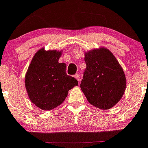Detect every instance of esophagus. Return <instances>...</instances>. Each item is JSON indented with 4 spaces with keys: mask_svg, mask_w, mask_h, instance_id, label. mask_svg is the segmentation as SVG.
<instances>
[{
    "mask_svg": "<svg viewBox=\"0 0 148 148\" xmlns=\"http://www.w3.org/2000/svg\"><path fill=\"white\" fill-rule=\"evenodd\" d=\"M74 77L76 78L78 82H80V75H79V74H77L76 75H75V76H74Z\"/></svg>",
    "mask_w": 148,
    "mask_h": 148,
    "instance_id": "esophagus-1",
    "label": "esophagus"
}]
</instances>
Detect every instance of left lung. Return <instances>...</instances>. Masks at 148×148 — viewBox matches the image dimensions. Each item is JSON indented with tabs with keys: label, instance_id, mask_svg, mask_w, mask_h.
<instances>
[{
	"label": "left lung",
	"instance_id": "obj_1",
	"mask_svg": "<svg viewBox=\"0 0 148 148\" xmlns=\"http://www.w3.org/2000/svg\"><path fill=\"white\" fill-rule=\"evenodd\" d=\"M86 68L80 89L95 107L106 110L122 99L126 88V78L122 66L114 55L104 47L84 54Z\"/></svg>",
	"mask_w": 148,
	"mask_h": 148
}]
</instances>
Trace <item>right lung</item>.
Segmentation results:
<instances>
[{"label":"right lung","instance_id":"obj_1","mask_svg":"<svg viewBox=\"0 0 148 148\" xmlns=\"http://www.w3.org/2000/svg\"><path fill=\"white\" fill-rule=\"evenodd\" d=\"M62 51L42 48L34 55L25 76V86L33 104L42 110L61 105L77 80L66 74V64L59 63Z\"/></svg>","mask_w":148,"mask_h":148}]
</instances>
